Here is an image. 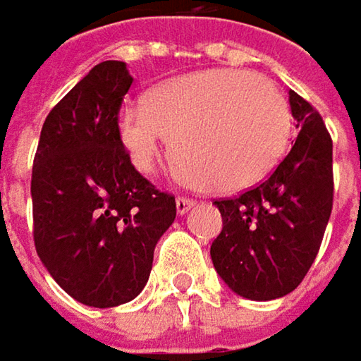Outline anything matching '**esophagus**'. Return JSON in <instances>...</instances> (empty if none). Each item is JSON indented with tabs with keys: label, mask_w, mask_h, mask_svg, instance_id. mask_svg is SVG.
<instances>
[{
	"label": "esophagus",
	"mask_w": 361,
	"mask_h": 361,
	"mask_svg": "<svg viewBox=\"0 0 361 361\" xmlns=\"http://www.w3.org/2000/svg\"><path fill=\"white\" fill-rule=\"evenodd\" d=\"M192 207H194V200H192V198H188V196H178V200H176L178 214H185Z\"/></svg>",
	"instance_id": "1"
}]
</instances>
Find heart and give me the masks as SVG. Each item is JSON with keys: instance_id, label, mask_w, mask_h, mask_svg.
I'll list each match as a JSON object with an SVG mask.
<instances>
[{"instance_id": "obj_1", "label": "heart", "mask_w": 361, "mask_h": 361, "mask_svg": "<svg viewBox=\"0 0 361 361\" xmlns=\"http://www.w3.org/2000/svg\"><path fill=\"white\" fill-rule=\"evenodd\" d=\"M289 107L269 78L246 70H204L128 101L117 132L132 165L148 173L173 138L180 178L235 192L267 178L289 140Z\"/></svg>"}]
</instances>
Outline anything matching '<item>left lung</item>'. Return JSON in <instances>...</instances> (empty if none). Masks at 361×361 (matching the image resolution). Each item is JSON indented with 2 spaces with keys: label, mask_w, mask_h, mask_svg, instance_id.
I'll list each match as a JSON object with an SVG mask.
<instances>
[{
  "label": "left lung",
  "mask_w": 361,
  "mask_h": 361,
  "mask_svg": "<svg viewBox=\"0 0 361 361\" xmlns=\"http://www.w3.org/2000/svg\"><path fill=\"white\" fill-rule=\"evenodd\" d=\"M300 134L271 178L235 198L214 200L223 229L214 271L238 295L269 302L291 293L320 250L333 211V140L320 114L289 90Z\"/></svg>",
  "instance_id": "obj_1"
}]
</instances>
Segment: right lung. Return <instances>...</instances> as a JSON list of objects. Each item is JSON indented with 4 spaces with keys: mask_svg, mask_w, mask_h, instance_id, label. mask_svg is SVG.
Returning a JSON list of instances; mask_svg holds the SVG:
<instances>
[{
    "mask_svg": "<svg viewBox=\"0 0 361 361\" xmlns=\"http://www.w3.org/2000/svg\"><path fill=\"white\" fill-rule=\"evenodd\" d=\"M132 76L101 61L47 115L32 165L35 247L76 302L114 308L147 285L176 198L142 178L117 132Z\"/></svg>",
    "mask_w": 361,
    "mask_h": 361,
    "instance_id": "obj_1",
    "label": "right lung"
}]
</instances>
